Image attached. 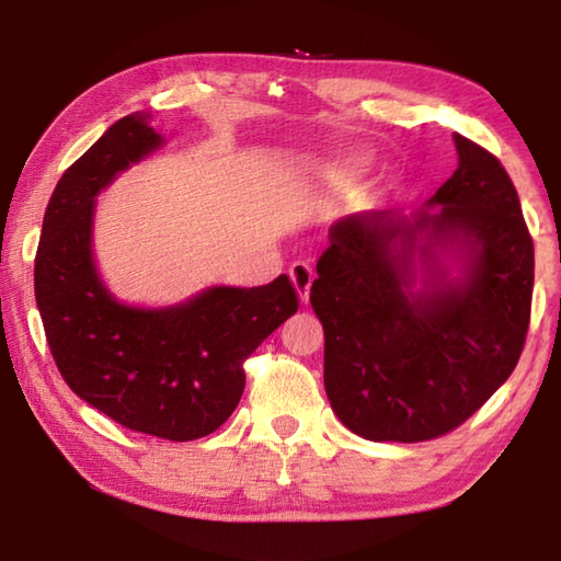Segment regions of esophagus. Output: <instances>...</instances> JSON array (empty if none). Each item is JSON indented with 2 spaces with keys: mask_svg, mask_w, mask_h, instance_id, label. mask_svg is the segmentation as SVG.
Listing matches in <instances>:
<instances>
[{
  "mask_svg": "<svg viewBox=\"0 0 561 561\" xmlns=\"http://www.w3.org/2000/svg\"><path fill=\"white\" fill-rule=\"evenodd\" d=\"M289 277L294 282V287L299 291V299L301 301H309V289H311V282H313V270L309 262H294L289 267Z\"/></svg>",
  "mask_w": 561,
  "mask_h": 561,
  "instance_id": "34e87169",
  "label": "esophagus"
}]
</instances>
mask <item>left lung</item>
Instances as JSON below:
<instances>
[{"label":"left lung","instance_id":"obj_1","mask_svg":"<svg viewBox=\"0 0 561 561\" xmlns=\"http://www.w3.org/2000/svg\"><path fill=\"white\" fill-rule=\"evenodd\" d=\"M458 169L414 216L370 210L333 222L316 262L333 412L370 442H426L476 414L520 360L535 248L511 176L454 135ZM434 247L458 251L449 278ZM427 267L413 289V254Z\"/></svg>","mask_w":561,"mask_h":561}]
</instances>
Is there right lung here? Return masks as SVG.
<instances>
[{
    "label": "right lung",
    "mask_w": 561,
    "mask_h": 561,
    "mask_svg": "<svg viewBox=\"0 0 561 561\" xmlns=\"http://www.w3.org/2000/svg\"><path fill=\"white\" fill-rule=\"evenodd\" d=\"M161 141L147 115H127L68 167L44 216L34 289L50 355L80 400L127 430L193 442L236 412L242 363L299 297L287 274L252 289L210 287L169 309L112 297L93 260L95 196Z\"/></svg>",
    "instance_id": "1"
}]
</instances>
